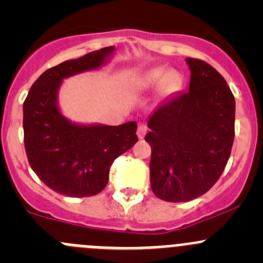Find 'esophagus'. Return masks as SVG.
<instances>
[{
    "label": "esophagus",
    "instance_id": "34e87169",
    "mask_svg": "<svg viewBox=\"0 0 263 263\" xmlns=\"http://www.w3.org/2000/svg\"><path fill=\"white\" fill-rule=\"evenodd\" d=\"M146 132H147L146 123H144V122H140L139 127H137V136H139V139H144L145 135H146Z\"/></svg>",
    "mask_w": 263,
    "mask_h": 263
}]
</instances>
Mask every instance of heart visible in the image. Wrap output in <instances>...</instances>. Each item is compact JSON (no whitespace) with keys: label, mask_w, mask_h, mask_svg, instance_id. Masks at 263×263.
<instances>
[{"label":"heart","mask_w":263,"mask_h":263,"mask_svg":"<svg viewBox=\"0 0 263 263\" xmlns=\"http://www.w3.org/2000/svg\"><path fill=\"white\" fill-rule=\"evenodd\" d=\"M164 72H165V70L161 67L153 68V70H150L142 76L141 80L139 81V86L145 90L151 89V87L155 86L156 84H159L161 81L160 87L163 91L171 92L178 89L182 81L181 75L177 71H168L166 73Z\"/></svg>","instance_id":"heart-1"}]
</instances>
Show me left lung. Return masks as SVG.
<instances>
[{
  "mask_svg": "<svg viewBox=\"0 0 263 263\" xmlns=\"http://www.w3.org/2000/svg\"><path fill=\"white\" fill-rule=\"evenodd\" d=\"M188 91L164 102L148 118L151 190L169 202L208 192L224 172L234 141L235 100L211 65L187 58Z\"/></svg>",
  "mask_w": 263,
  "mask_h": 263,
  "instance_id": "1",
  "label": "left lung"
}]
</instances>
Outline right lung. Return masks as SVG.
<instances>
[{"mask_svg": "<svg viewBox=\"0 0 263 263\" xmlns=\"http://www.w3.org/2000/svg\"><path fill=\"white\" fill-rule=\"evenodd\" d=\"M105 47L48 68L31 85L24 102V144L31 169L50 190L87 197L104 190L113 161L137 142L136 122L119 126L71 123L57 107L63 79L104 65Z\"/></svg>", "mask_w": 263, "mask_h": 263, "instance_id": "1", "label": "right lung"}]
</instances>
